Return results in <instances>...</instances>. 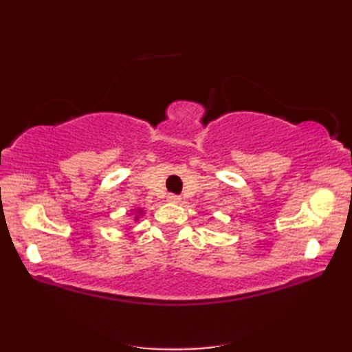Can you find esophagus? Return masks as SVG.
Here are the masks:
<instances>
[{
    "label": "esophagus",
    "mask_w": 352,
    "mask_h": 352,
    "mask_svg": "<svg viewBox=\"0 0 352 352\" xmlns=\"http://www.w3.org/2000/svg\"><path fill=\"white\" fill-rule=\"evenodd\" d=\"M166 199H168L170 203H179V197H177V195H175V193H170L168 197H166Z\"/></svg>",
    "instance_id": "1"
}]
</instances>
